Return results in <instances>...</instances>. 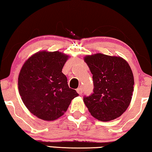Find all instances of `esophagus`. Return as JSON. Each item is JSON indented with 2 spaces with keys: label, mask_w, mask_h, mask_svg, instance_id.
<instances>
[{
  "label": "esophagus",
  "mask_w": 152,
  "mask_h": 152,
  "mask_svg": "<svg viewBox=\"0 0 152 152\" xmlns=\"http://www.w3.org/2000/svg\"><path fill=\"white\" fill-rule=\"evenodd\" d=\"M76 91H77V93L79 94V95H81L83 93V88H77V90H76Z\"/></svg>",
  "instance_id": "obj_1"
}]
</instances>
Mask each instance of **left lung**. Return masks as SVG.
Returning <instances> with one entry per match:
<instances>
[{"instance_id":"8db88e82","label":"left lung","mask_w":152,"mask_h":152,"mask_svg":"<svg viewBox=\"0 0 152 152\" xmlns=\"http://www.w3.org/2000/svg\"><path fill=\"white\" fill-rule=\"evenodd\" d=\"M85 62L93 74V93L84 96L90 114L102 121L121 116L131 101L134 78L132 70L120 57L97 53L86 56Z\"/></svg>"}]
</instances>
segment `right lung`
<instances>
[{"mask_svg": "<svg viewBox=\"0 0 152 152\" xmlns=\"http://www.w3.org/2000/svg\"><path fill=\"white\" fill-rule=\"evenodd\" d=\"M68 56L58 51H42L25 62L18 78L23 102L38 118L53 121L64 114L78 94L69 87L62 72Z\"/></svg>", "mask_w": 152, "mask_h": 152, "instance_id": "obj_1", "label": "right lung"}]
</instances>
